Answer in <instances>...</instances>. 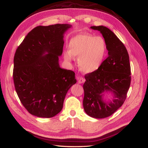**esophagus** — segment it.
Masks as SVG:
<instances>
[{
  "instance_id": "obj_1",
  "label": "esophagus",
  "mask_w": 148,
  "mask_h": 148,
  "mask_svg": "<svg viewBox=\"0 0 148 148\" xmlns=\"http://www.w3.org/2000/svg\"><path fill=\"white\" fill-rule=\"evenodd\" d=\"M77 81H78V83L79 84H81L85 82V79L83 78V77H80L77 78Z\"/></svg>"
}]
</instances>
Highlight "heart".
<instances>
[{
  "mask_svg": "<svg viewBox=\"0 0 148 148\" xmlns=\"http://www.w3.org/2000/svg\"><path fill=\"white\" fill-rule=\"evenodd\" d=\"M68 48L69 51L64 54L65 59L71 62L73 57H78V67L84 74L93 73L99 70L106 54L104 39L88 34H80L72 37Z\"/></svg>",
  "mask_w": 148,
  "mask_h": 148,
  "instance_id": "obj_1",
  "label": "heart"
}]
</instances>
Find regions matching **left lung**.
Segmentation results:
<instances>
[{
	"label": "left lung",
	"mask_w": 148,
	"mask_h": 148,
	"mask_svg": "<svg viewBox=\"0 0 148 148\" xmlns=\"http://www.w3.org/2000/svg\"><path fill=\"white\" fill-rule=\"evenodd\" d=\"M104 39L108 56L99 70L85 75L83 84V108L86 114L97 119L107 118L123 104L130 85L129 56L123 44L112 31L104 26H93ZM113 95L112 101L105 93Z\"/></svg>",
	"instance_id": "left-lung-1"
}]
</instances>
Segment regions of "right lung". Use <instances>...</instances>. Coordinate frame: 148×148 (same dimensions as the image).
<instances>
[{
    "label": "right lung",
    "instance_id": "obj_1",
    "mask_svg": "<svg viewBox=\"0 0 148 148\" xmlns=\"http://www.w3.org/2000/svg\"><path fill=\"white\" fill-rule=\"evenodd\" d=\"M69 24L34 28L18 46L14 57L13 80L22 104L31 114L52 118L62 111L75 73L62 69L64 34Z\"/></svg>",
    "mask_w": 148,
    "mask_h": 148
}]
</instances>
